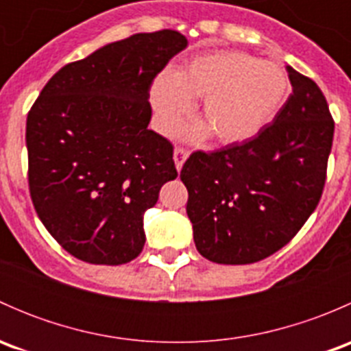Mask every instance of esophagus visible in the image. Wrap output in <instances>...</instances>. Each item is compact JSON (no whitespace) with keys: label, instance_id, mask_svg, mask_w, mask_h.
<instances>
[{"label":"esophagus","instance_id":"esophagus-1","mask_svg":"<svg viewBox=\"0 0 351 351\" xmlns=\"http://www.w3.org/2000/svg\"><path fill=\"white\" fill-rule=\"evenodd\" d=\"M173 158H175V165H176V169H182L183 168V162L186 161V158H189V151L183 149V147H175V153H173Z\"/></svg>","mask_w":351,"mask_h":351}]
</instances>
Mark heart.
Listing matches in <instances>:
<instances>
[{"instance_id": "obj_1", "label": "heart", "mask_w": 351, "mask_h": 351, "mask_svg": "<svg viewBox=\"0 0 351 351\" xmlns=\"http://www.w3.org/2000/svg\"><path fill=\"white\" fill-rule=\"evenodd\" d=\"M290 91L282 66L246 52L219 51L197 56L173 76L161 74L151 88V104L161 130L169 132L192 110V98H204L200 115L205 123L186 127L185 136L198 139L210 130L221 144H238L280 113Z\"/></svg>"}]
</instances>
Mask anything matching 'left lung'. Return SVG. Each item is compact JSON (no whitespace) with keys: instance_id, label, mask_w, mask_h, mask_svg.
Segmentation results:
<instances>
[{"instance_id":"obj_1","label":"left lung","mask_w":351,"mask_h":351,"mask_svg":"<svg viewBox=\"0 0 351 351\" xmlns=\"http://www.w3.org/2000/svg\"><path fill=\"white\" fill-rule=\"evenodd\" d=\"M292 93L274 122L241 144L197 151L180 178L198 253L221 265L270 256L319 204L335 122L323 91L287 66Z\"/></svg>"}]
</instances>
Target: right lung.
Wrapping results in <instances>:
<instances>
[{"instance_id": "1", "label": "right lung", "mask_w": 351, "mask_h": 351, "mask_svg": "<svg viewBox=\"0 0 351 351\" xmlns=\"http://www.w3.org/2000/svg\"><path fill=\"white\" fill-rule=\"evenodd\" d=\"M176 30L136 34L58 71L27 117L28 189L69 254L123 265L146 243L144 212L178 176L168 139L147 129L149 88L186 47Z\"/></svg>"}]
</instances>
